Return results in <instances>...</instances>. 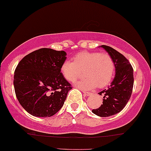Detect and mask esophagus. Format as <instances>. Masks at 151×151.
I'll return each mask as SVG.
<instances>
[{"instance_id":"obj_1","label":"esophagus","mask_w":151,"mask_h":151,"mask_svg":"<svg viewBox=\"0 0 151 151\" xmlns=\"http://www.w3.org/2000/svg\"><path fill=\"white\" fill-rule=\"evenodd\" d=\"M83 93L85 96H91L92 94V93H91V92H83Z\"/></svg>"}]
</instances>
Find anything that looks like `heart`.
I'll list each match as a JSON object with an SVG mask.
<instances>
[{
    "label": "heart",
    "mask_w": 151,
    "mask_h": 151,
    "mask_svg": "<svg viewBox=\"0 0 151 151\" xmlns=\"http://www.w3.org/2000/svg\"><path fill=\"white\" fill-rule=\"evenodd\" d=\"M61 72L68 82H74L84 72V78L76 83L84 90L105 87L112 82L115 73V63L110 54L101 52H81L74 62L66 60L61 66Z\"/></svg>",
    "instance_id": "obj_1"
}]
</instances>
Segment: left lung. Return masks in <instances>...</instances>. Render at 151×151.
<instances>
[{
	"instance_id": "obj_1",
	"label": "left lung",
	"mask_w": 151,
	"mask_h": 151,
	"mask_svg": "<svg viewBox=\"0 0 151 151\" xmlns=\"http://www.w3.org/2000/svg\"><path fill=\"white\" fill-rule=\"evenodd\" d=\"M101 47L113 58L115 76L108 88L98 93L103 96L102 105L92 111L100 117H109L120 112L130 100L134 83L133 69L126 58L113 48L105 45Z\"/></svg>"
}]
</instances>
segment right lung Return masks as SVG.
Here are the masks:
<instances>
[{
	"label": "right lung",
	"instance_id": "obj_1",
	"mask_svg": "<svg viewBox=\"0 0 151 151\" xmlns=\"http://www.w3.org/2000/svg\"><path fill=\"white\" fill-rule=\"evenodd\" d=\"M65 51L42 48L20 61L14 72L16 97L25 110L35 117H51L62 107L72 85L63 77Z\"/></svg>",
	"mask_w": 151,
	"mask_h": 151
}]
</instances>
